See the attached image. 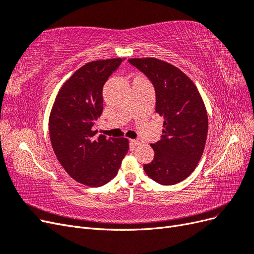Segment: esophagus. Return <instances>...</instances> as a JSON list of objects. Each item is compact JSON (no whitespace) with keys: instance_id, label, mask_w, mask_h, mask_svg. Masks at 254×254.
<instances>
[{"instance_id":"34e87169","label":"esophagus","mask_w":254,"mask_h":254,"mask_svg":"<svg viewBox=\"0 0 254 254\" xmlns=\"http://www.w3.org/2000/svg\"><path fill=\"white\" fill-rule=\"evenodd\" d=\"M143 143L142 140L140 139H133V140H130V144H131L132 146H139Z\"/></svg>"}]
</instances>
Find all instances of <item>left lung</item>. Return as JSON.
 I'll use <instances>...</instances> for the list:
<instances>
[{"instance_id":"left-lung-1","label":"left lung","mask_w":254,"mask_h":254,"mask_svg":"<svg viewBox=\"0 0 254 254\" xmlns=\"http://www.w3.org/2000/svg\"><path fill=\"white\" fill-rule=\"evenodd\" d=\"M156 91V112L164 119L161 140L151 147L155 157L144 171L163 186L181 182L201 159L207 135V113L195 83L180 68L158 58H131Z\"/></svg>"}]
</instances>
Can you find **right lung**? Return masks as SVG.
I'll use <instances>...</instances> for the list:
<instances>
[{"mask_svg": "<svg viewBox=\"0 0 254 254\" xmlns=\"http://www.w3.org/2000/svg\"><path fill=\"white\" fill-rule=\"evenodd\" d=\"M125 58L91 61L60 88L52 107L49 131L54 152L75 181L102 187L117 176L129 150L126 137L96 135L103 112V87Z\"/></svg>", "mask_w": 254, "mask_h": 254, "instance_id": "add662e5", "label": "right lung"}]
</instances>
